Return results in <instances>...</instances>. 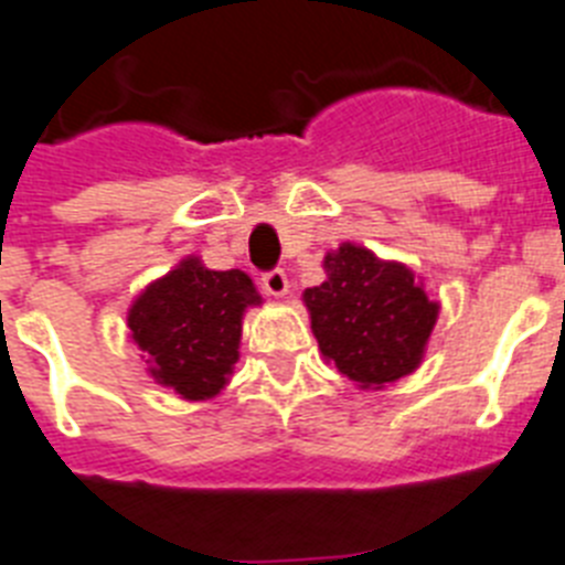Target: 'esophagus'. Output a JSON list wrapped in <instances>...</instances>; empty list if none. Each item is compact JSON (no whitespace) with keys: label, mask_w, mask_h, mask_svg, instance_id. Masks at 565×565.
<instances>
[{"label":"esophagus","mask_w":565,"mask_h":565,"mask_svg":"<svg viewBox=\"0 0 565 565\" xmlns=\"http://www.w3.org/2000/svg\"><path fill=\"white\" fill-rule=\"evenodd\" d=\"M260 287H264L267 296L281 298L290 290V281H287V273H284V269H269V273L260 275Z\"/></svg>","instance_id":"34e87169"}]
</instances>
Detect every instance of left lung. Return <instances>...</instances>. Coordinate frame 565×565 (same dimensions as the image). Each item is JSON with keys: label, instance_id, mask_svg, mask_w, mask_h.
<instances>
[{"label": "left lung", "instance_id": "left-lung-1", "mask_svg": "<svg viewBox=\"0 0 565 565\" xmlns=\"http://www.w3.org/2000/svg\"><path fill=\"white\" fill-rule=\"evenodd\" d=\"M324 269L327 281L305 292L321 353L362 387L414 373L439 312L414 273L353 244L327 255Z\"/></svg>", "mask_w": 565, "mask_h": 565}]
</instances>
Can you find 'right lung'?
<instances>
[{
	"label": "right lung",
	"instance_id": "1",
	"mask_svg": "<svg viewBox=\"0 0 565 565\" xmlns=\"http://www.w3.org/2000/svg\"><path fill=\"white\" fill-rule=\"evenodd\" d=\"M249 305H260L249 275L186 258L131 305L129 330L149 353L158 385L183 399H212L235 373L241 319Z\"/></svg>",
	"mask_w": 565,
	"mask_h": 565
}]
</instances>
